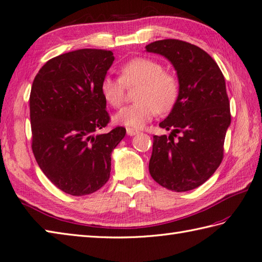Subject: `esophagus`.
<instances>
[{
    "label": "esophagus",
    "mask_w": 262,
    "mask_h": 262,
    "mask_svg": "<svg viewBox=\"0 0 262 262\" xmlns=\"http://www.w3.org/2000/svg\"><path fill=\"white\" fill-rule=\"evenodd\" d=\"M126 132H127V135H129V136H134L140 133L137 129H134V128H129V127L126 128Z\"/></svg>",
    "instance_id": "obj_1"
}]
</instances>
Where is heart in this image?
I'll use <instances>...</instances> for the list:
<instances>
[{"instance_id":"1","label":"heart","mask_w":262,"mask_h":262,"mask_svg":"<svg viewBox=\"0 0 262 262\" xmlns=\"http://www.w3.org/2000/svg\"><path fill=\"white\" fill-rule=\"evenodd\" d=\"M140 86L136 103L117 112L115 121L119 125L141 128L159 114H167L175 106L179 96L177 77L165 70L159 61L151 58H135L121 67L120 78L105 76L101 93L107 104L119 107L125 101L126 87Z\"/></svg>"}]
</instances>
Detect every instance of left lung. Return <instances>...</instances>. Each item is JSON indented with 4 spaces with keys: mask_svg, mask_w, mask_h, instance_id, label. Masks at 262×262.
<instances>
[{
    "mask_svg": "<svg viewBox=\"0 0 262 262\" xmlns=\"http://www.w3.org/2000/svg\"><path fill=\"white\" fill-rule=\"evenodd\" d=\"M145 49L170 61L179 81L176 104L159 124L171 133L153 136L148 170L159 185L175 192L191 191L213 175L224 158L230 125L224 75L206 51L184 40H156Z\"/></svg>",
    "mask_w": 262,
    "mask_h": 262,
    "instance_id": "8db88e82",
    "label": "left lung"
}]
</instances>
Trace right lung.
Instances as JSON below:
<instances>
[{
	"instance_id": "add662e5",
	"label": "right lung",
	"mask_w": 262,
	"mask_h": 262,
	"mask_svg": "<svg viewBox=\"0 0 262 262\" xmlns=\"http://www.w3.org/2000/svg\"><path fill=\"white\" fill-rule=\"evenodd\" d=\"M111 51L81 49L49 60L33 81L29 97L32 148L54 185L75 196L87 195L109 181L111 153L124 127L97 134L110 121L102 79Z\"/></svg>"
}]
</instances>
